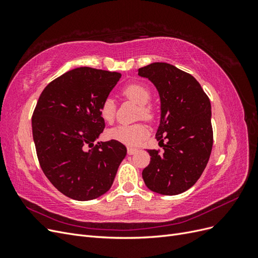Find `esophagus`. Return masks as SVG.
Here are the masks:
<instances>
[{"instance_id": "esophagus-1", "label": "esophagus", "mask_w": 258, "mask_h": 258, "mask_svg": "<svg viewBox=\"0 0 258 258\" xmlns=\"http://www.w3.org/2000/svg\"><path fill=\"white\" fill-rule=\"evenodd\" d=\"M138 151H139L138 148H134V147H128V148H127V152H128L129 155H134V154H136Z\"/></svg>"}]
</instances>
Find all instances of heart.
Segmentation results:
<instances>
[{"label": "heart", "instance_id": "obj_1", "mask_svg": "<svg viewBox=\"0 0 258 258\" xmlns=\"http://www.w3.org/2000/svg\"><path fill=\"white\" fill-rule=\"evenodd\" d=\"M122 95L129 99L132 102L139 105L138 115L139 117L146 120H153L155 117V112L153 107L147 105L151 100V91L146 86L142 84H130L122 89ZM115 101L107 97L103 100L100 106V116L104 121L112 122L115 118ZM150 131L144 123H134V124H118L110 130H107V139L113 141L122 143L128 146H136L141 143L148 136Z\"/></svg>", "mask_w": 258, "mask_h": 258}]
</instances>
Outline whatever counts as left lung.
Listing matches in <instances>:
<instances>
[{"label":"left lung","mask_w":258,"mask_h":258,"mask_svg":"<svg viewBox=\"0 0 258 258\" xmlns=\"http://www.w3.org/2000/svg\"><path fill=\"white\" fill-rule=\"evenodd\" d=\"M150 80L160 98V122L156 138L163 153L148 150L151 162L142 172L152 191L167 196L182 194L198 181L213 145L211 103L195 77L176 67L154 62L138 70Z\"/></svg>","instance_id":"left-lung-1"}]
</instances>
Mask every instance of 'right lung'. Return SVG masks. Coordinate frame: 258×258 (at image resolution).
I'll return each mask as SVG.
<instances>
[{"instance_id":"right-lung-1","label":"right lung","mask_w":258,"mask_h":258,"mask_svg":"<svg viewBox=\"0 0 258 258\" xmlns=\"http://www.w3.org/2000/svg\"><path fill=\"white\" fill-rule=\"evenodd\" d=\"M121 77L92 68L71 70L46 86L32 117V134L44 174L67 197L87 201L114 182L127 148L111 140L95 145L105 127L100 106Z\"/></svg>"}]
</instances>
